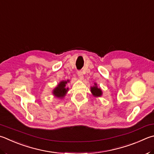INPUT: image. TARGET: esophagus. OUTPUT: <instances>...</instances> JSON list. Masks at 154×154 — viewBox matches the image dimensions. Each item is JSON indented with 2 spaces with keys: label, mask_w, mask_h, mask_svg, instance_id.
Returning a JSON list of instances; mask_svg holds the SVG:
<instances>
[{
  "label": "esophagus",
  "mask_w": 154,
  "mask_h": 154,
  "mask_svg": "<svg viewBox=\"0 0 154 154\" xmlns=\"http://www.w3.org/2000/svg\"><path fill=\"white\" fill-rule=\"evenodd\" d=\"M77 75H78V77H79V78L81 80L83 79V75L82 71H78Z\"/></svg>",
  "instance_id": "34e87169"
}]
</instances>
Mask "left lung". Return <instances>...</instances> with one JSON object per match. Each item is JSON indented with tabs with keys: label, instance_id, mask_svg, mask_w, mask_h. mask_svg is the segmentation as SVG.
I'll use <instances>...</instances> for the list:
<instances>
[{
	"label": "left lung",
	"instance_id": "8db88e82",
	"mask_svg": "<svg viewBox=\"0 0 154 154\" xmlns=\"http://www.w3.org/2000/svg\"><path fill=\"white\" fill-rule=\"evenodd\" d=\"M91 92L94 97H100L102 95V91L100 88L97 86L96 83H94V85L90 88Z\"/></svg>",
	"mask_w": 154,
	"mask_h": 154
}]
</instances>
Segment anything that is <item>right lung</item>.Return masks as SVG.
I'll return each mask as SVG.
<instances>
[{"label":"right lung","mask_w":154,"mask_h":154,"mask_svg":"<svg viewBox=\"0 0 154 154\" xmlns=\"http://www.w3.org/2000/svg\"><path fill=\"white\" fill-rule=\"evenodd\" d=\"M69 82V80L67 81H61L58 85L55 87L52 90V94L57 98L63 99L66 96L69 91V88H66V83Z\"/></svg>","instance_id":"add662e5"}]
</instances>
